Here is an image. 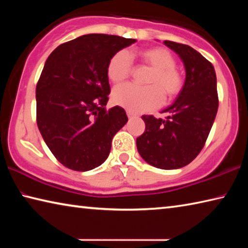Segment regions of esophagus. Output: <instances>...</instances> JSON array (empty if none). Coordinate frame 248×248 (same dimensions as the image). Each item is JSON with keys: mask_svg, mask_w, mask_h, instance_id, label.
I'll return each instance as SVG.
<instances>
[{"mask_svg": "<svg viewBox=\"0 0 248 248\" xmlns=\"http://www.w3.org/2000/svg\"><path fill=\"white\" fill-rule=\"evenodd\" d=\"M127 115H128V118H129V119L136 118V117H137V115H136V114H134V112H132V111H130V110H128V111H127Z\"/></svg>", "mask_w": 248, "mask_h": 248, "instance_id": "esophagus-1", "label": "esophagus"}]
</instances>
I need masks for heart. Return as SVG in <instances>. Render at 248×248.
<instances>
[{"label": "heart", "instance_id": "b5f03b06", "mask_svg": "<svg viewBox=\"0 0 248 248\" xmlns=\"http://www.w3.org/2000/svg\"><path fill=\"white\" fill-rule=\"evenodd\" d=\"M141 60L153 69L150 86L140 87L123 84L112 91V102L132 112H144L161 106L164 94L169 98L177 96L183 89L182 74L176 69V59L165 48H150L140 52ZM132 71V59L127 51L112 56L107 65V77L114 83L124 81Z\"/></svg>", "mask_w": 248, "mask_h": 248}]
</instances>
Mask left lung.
<instances>
[{"label":"left lung","mask_w":248,"mask_h":248,"mask_svg":"<svg viewBox=\"0 0 248 248\" xmlns=\"http://www.w3.org/2000/svg\"><path fill=\"white\" fill-rule=\"evenodd\" d=\"M182 59L186 78L175 102L165 108V119L142 116L145 131L137 148L150 165L176 170L189 164L202 150L215 123L219 99L217 75L211 62L187 45L165 40Z\"/></svg>","instance_id":"1"}]
</instances>
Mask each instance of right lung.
I'll return each instance as SVG.
<instances>
[{
  "instance_id": "right-lung-1",
  "label": "right lung",
  "mask_w": 248,
  "mask_h": 248,
  "mask_svg": "<svg viewBox=\"0 0 248 248\" xmlns=\"http://www.w3.org/2000/svg\"><path fill=\"white\" fill-rule=\"evenodd\" d=\"M124 37L90 33L53 50L36 87L37 124L62 165L91 170L106 161L115 134L127 124L124 109L106 110L110 86L108 62L136 43Z\"/></svg>"
}]
</instances>
